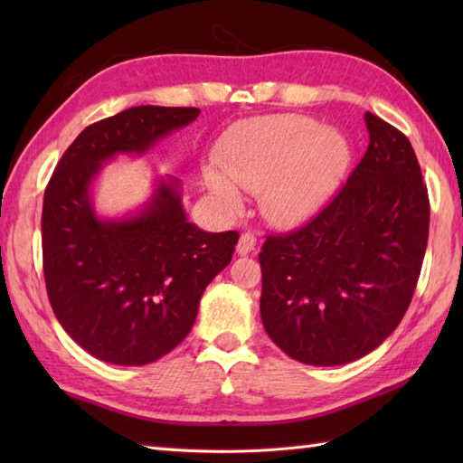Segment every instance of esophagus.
<instances>
[{
    "instance_id": "1",
    "label": "esophagus",
    "mask_w": 463,
    "mask_h": 463,
    "mask_svg": "<svg viewBox=\"0 0 463 463\" xmlns=\"http://www.w3.org/2000/svg\"><path fill=\"white\" fill-rule=\"evenodd\" d=\"M254 247H257V239H254V234H250V232L241 234V239L237 242V252L241 254V257H247V254H250L254 250Z\"/></svg>"
}]
</instances>
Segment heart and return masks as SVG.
Wrapping results in <instances>:
<instances>
[{
    "instance_id": "1",
    "label": "heart",
    "mask_w": 463,
    "mask_h": 463,
    "mask_svg": "<svg viewBox=\"0 0 463 463\" xmlns=\"http://www.w3.org/2000/svg\"><path fill=\"white\" fill-rule=\"evenodd\" d=\"M352 163L348 137L307 115L254 117L231 127L203 183L222 211L242 204L241 189L260 191L264 216L294 226L338 191Z\"/></svg>"
}]
</instances>
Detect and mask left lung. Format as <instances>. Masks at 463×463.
Here are the masks:
<instances>
[{
  "instance_id": "1",
  "label": "left lung",
  "mask_w": 463,
  "mask_h": 463,
  "mask_svg": "<svg viewBox=\"0 0 463 463\" xmlns=\"http://www.w3.org/2000/svg\"><path fill=\"white\" fill-rule=\"evenodd\" d=\"M370 145L330 204L259 254L270 340L308 366L376 350L404 318L424 262L428 189L408 137L364 115Z\"/></svg>"
}]
</instances>
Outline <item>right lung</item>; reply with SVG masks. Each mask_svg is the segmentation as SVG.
<instances>
[{
  "mask_svg": "<svg viewBox=\"0 0 463 463\" xmlns=\"http://www.w3.org/2000/svg\"><path fill=\"white\" fill-rule=\"evenodd\" d=\"M199 113L139 105L93 123L69 145L45 189L49 302L69 336L103 362L145 366L179 346L204 288L232 259L239 232H206L191 222L175 176H156L149 199L123 216L95 209L105 165L146 155Z\"/></svg>",
  "mask_w": 463,
  "mask_h": 463,
  "instance_id": "obj_1",
  "label": "right lung"
}]
</instances>
